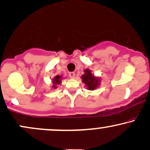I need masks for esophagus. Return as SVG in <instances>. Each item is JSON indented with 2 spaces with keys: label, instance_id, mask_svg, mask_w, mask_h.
<instances>
[{
  "label": "esophagus",
  "instance_id": "1",
  "mask_svg": "<svg viewBox=\"0 0 150 150\" xmlns=\"http://www.w3.org/2000/svg\"><path fill=\"white\" fill-rule=\"evenodd\" d=\"M69 76L70 77H71V78H74V77H75V73H74V72H70L69 73Z\"/></svg>",
  "mask_w": 150,
  "mask_h": 150
}]
</instances>
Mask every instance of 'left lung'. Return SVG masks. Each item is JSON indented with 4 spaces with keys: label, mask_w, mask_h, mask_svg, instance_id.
Wrapping results in <instances>:
<instances>
[{
    "label": "left lung",
    "mask_w": 150,
    "mask_h": 150,
    "mask_svg": "<svg viewBox=\"0 0 150 150\" xmlns=\"http://www.w3.org/2000/svg\"><path fill=\"white\" fill-rule=\"evenodd\" d=\"M85 74L82 75L81 78L83 83L85 84L87 89L89 90H94L97 88L98 86L100 83V80L98 77H96L94 75H92V72L89 69H85L84 70Z\"/></svg>",
    "instance_id": "8db88e82"
}]
</instances>
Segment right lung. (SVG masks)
I'll list each match as a JSON object with an SVG mask.
<instances>
[{
	"label": "right lung",
	"mask_w": 150,
	"mask_h": 150,
	"mask_svg": "<svg viewBox=\"0 0 150 150\" xmlns=\"http://www.w3.org/2000/svg\"><path fill=\"white\" fill-rule=\"evenodd\" d=\"M61 79H62V76H60V75H56L53 77V79L52 80L53 82V88L56 89L57 87V85H60L61 83Z\"/></svg>",
	"instance_id": "add662e5"
}]
</instances>
